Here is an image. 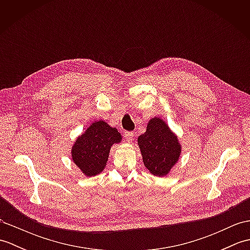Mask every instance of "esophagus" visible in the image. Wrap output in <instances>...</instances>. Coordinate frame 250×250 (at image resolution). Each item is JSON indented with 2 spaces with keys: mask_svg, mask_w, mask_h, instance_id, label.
<instances>
[{
  "mask_svg": "<svg viewBox=\"0 0 250 250\" xmlns=\"http://www.w3.org/2000/svg\"><path fill=\"white\" fill-rule=\"evenodd\" d=\"M125 137L128 142H132L134 139V133L131 131H126V132H125Z\"/></svg>",
  "mask_w": 250,
  "mask_h": 250,
  "instance_id": "esophagus-1",
  "label": "esophagus"
}]
</instances>
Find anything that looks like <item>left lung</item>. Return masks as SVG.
Wrapping results in <instances>:
<instances>
[{"label":"left lung","mask_w":250,"mask_h":250,"mask_svg":"<svg viewBox=\"0 0 250 250\" xmlns=\"http://www.w3.org/2000/svg\"><path fill=\"white\" fill-rule=\"evenodd\" d=\"M137 142L145 167L156 176L167 175L178 161L182 151L177 137L160 118H152L148 122L146 132Z\"/></svg>","instance_id":"obj_1"}]
</instances>
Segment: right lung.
<instances>
[{
  "label": "right lung",
  "mask_w": 250,
  "mask_h": 250,
  "mask_svg": "<svg viewBox=\"0 0 250 250\" xmlns=\"http://www.w3.org/2000/svg\"><path fill=\"white\" fill-rule=\"evenodd\" d=\"M116 128L100 120L89 126L79 136L72 148V158L87 176H94L103 171L107 162L110 147L121 141Z\"/></svg>",
  "instance_id": "obj_1"
}]
</instances>
